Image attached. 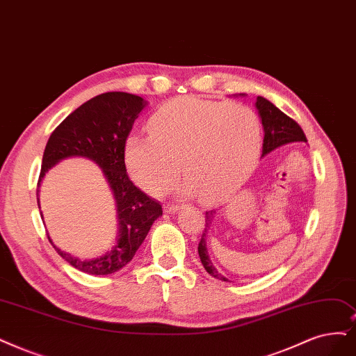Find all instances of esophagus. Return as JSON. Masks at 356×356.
I'll return each mask as SVG.
<instances>
[{
	"label": "esophagus",
	"mask_w": 356,
	"mask_h": 356,
	"mask_svg": "<svg viewBox=\"0 0 356 356\" xmlns=\"http://www.w3.org/2000/svg\"><path fill=\"white\" fill-rule=\"evenodd\" d=\"M179 209H180V207H177V205H175V204H167V205L164 207V213H167V214H175V213H179Z\"/></svg>",
	"instance_id": "obj_1"
}]
</instances>
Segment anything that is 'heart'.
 Returning a JSON list of instances; mask_svg holds the SVG:
<instances>
[{"instance_id": "b5f03b06", "label": "heart", "mask_w": 356, "mask_h": 356, "mask_svg": "<svg viewBox=\"0 0 356 356\" xmlns=\"http://www.w3.org/2000/svg\"><path fill=\"white\" fill-rule=\"evenodd\" d=\"M148 127L149 136L126 139L124 161L131 179L154 195L171 185L181 163L188 177L176 192L218 202L242 185L261 152V122L245 105L176 98L151 115Z\"/></svg>"}]
</instances>
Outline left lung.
I'll list each match as a JSON object with an SVG mask.
<instances>
[{"mask_svg":"<svg viewBox=\"0 0 356 356\" xmlns=\"http://www.w3.org/2000/svg\"><path fill=\"white\" fill-rule=\"evenodd\" d=\"M236 97H245V94H239ZM255 107H257L258 115L261 118L262 129H264V140H262L261 158L267 156L273 151L279 149L289 143H296V142L307 143V136L304 134V130H302L300 126L295 120H292L291 117H287L283 111H280L277 107H275L273 102H270L264 97H258L255 101ZM214 217H216L214 209L213 211L205 213V229L201 236V242L198 245V254H200L202 266L208 274H211L213 277H216L221 282H230L226 275H222L216 268V266L213 264V261H211V258H209V254H208L207 239H208L209 230H211Z\"/></svg>","mask_w":356,"mask_h":356,"instance_id":"left-lung-1","label":"left lung"}]
</instances>
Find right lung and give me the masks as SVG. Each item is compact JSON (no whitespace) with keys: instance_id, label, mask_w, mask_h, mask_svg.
<instances>
[{"instance_id":"obj_1","label":"right lung","mask_w":356,"mask_h":356,"mask_svg":"<svg viewBox=\"0 0 356 356\" xmlns=\"http://www.w3.org/2000/svg\"><path fill=\"white\" fill-rule=\"evenodd\" d=\"M147 105L148 101L127 92H105L65 117L47 142L38 180V196L39 186L51 168L69 158H86L102 170L115 202V242L102 255L77 258L61 251L48 234L61 258L82 273L107 275L122 270L135 257L152 222L163 216L160 202L131 183L124 164V143L129 131ZM38 207L41 208L39 198Z\"/></svg>"}]
</instances>
